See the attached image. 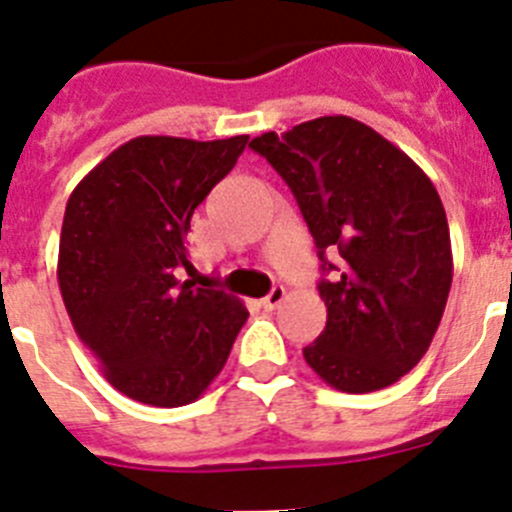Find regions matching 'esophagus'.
I'll return each mask as SVG.
<instances>
[{
    "label": "esophagus",
    "instance_id": "esophagus-1",
    "mask_svg": "<svg viewBox=\"0 0 512 512\" xmlns=\"http://www.w3.org/2000/svg\"><path fill=\"white\" fill-rule=\"evenodd\" d=\"M283 298H285V288H283V285H275V288L270 290V293H267L265 298H262L260 306L265 308V311H275V308H278L280 303H283Z\"/></svg>",
    "mask_w": 512,
    "mask_h": 512
}]
</instances>
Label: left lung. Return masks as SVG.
<instances>
[{
	"instance_id": "1",
	"label": "left lung",
	"mask_w": 512,
	"mask_h": 512,
	"mask_svg": "<svg viewBox=\"0 0 512 512\" xmlns=\"http://www.w3.org/2000/svg\"><path fill=\"white\" fill-rule=\"evenodd\" d=\"M250 147L288 183L319 250L326 326L303 349L308 367L342 393L398 382L434 339L454 273L434 183L344 114L265 132Z\"/></svg>"
}]
</instances>
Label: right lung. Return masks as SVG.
Segmentation results:
<instances>
[{
  "mask_svg": "<svg viewBox=\"0 0 512 512\" xmlns=\"http://www.w3.org/2000/svg\"><path fill=\"white\" fill-rule=\"evenodd\" d=\"M247 140L135 137L68 199L58 250L63 303L104 377L137 403H193L227 365L250 316L232 293L176 278L181 267L193 270V211Z\"/></svg>",
  "mask_w": 512,
  "mask_h": 512,
  "instance_id": "obj_1",
  "label": "right lung"
}]
</instances>
